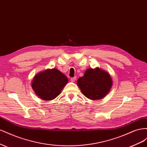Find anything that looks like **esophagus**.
<instances>
[{
    "label": "esophagus",
    "mask_w": 147,
    "mask_h": 147,
    "mask_svg": "<svg viewBox=\"0 0 147 147\" xmlns=\"http://www.w3.org/2000/svg\"><path fill=\"white\" fill-rule=\"evenodd\" d=\"M76 79H77V77H74L73 78H70V81L72 82H74L75 80H76Z\"/></svg>",
    "instance_id": "esophagus-1"
}]
</instances>
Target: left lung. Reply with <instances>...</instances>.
<instances>
[{
	"instance_id": "8db88e82",
	"label": "left lung",
	"mask_w": 147,
	"mask_h": 147,
	"mask_svg": "<svg viewBox=\"0 0 147 147\" xmlns=\"http://www.w3.org/2000/svg\"><path fill=\"white\" fill-rule=\"evenodd\" d=\"M77 85L87 98L99 100L108 94L112 86V79L106 71L98 67L91 68L77 80Z\"/></svg>"
}]
</instances>
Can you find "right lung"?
I'll use <instances>...</instances> for the list:
<instances>
[{"label": "right lung", "instance_id": "obj_1", "mask_svg": "<svg viewBox=\"0 0 147 147\" xmlns=\"http://www.w3.org/2000/svg\"><path fill=\"white\" fill-rule=\"evenodd\" d=\"M68 82L64 74L56 69H47L35 75L32 88L40 98L44 100L55 99Z\"/></svg>", "mask_w": 147, "mask_h": 147}]
</instances>
